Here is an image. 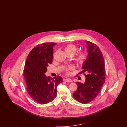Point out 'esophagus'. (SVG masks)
Wrapping results in <instances>:
<instances>
[{
    "label": "esophagus",
    "mask_w": 127,
    "mask_h": 127,
    "mask_svg": "<svg viewBox=\"0 0 127 127\" xmlns=\"http://www.w3.org/2000/svg\"><path fill=\"white\" fill-rule=\"evenodd\" d=\"M63 81H65V82H73V81L69 78H65L63 79Z\"/></svg>",
    "instance_id": "obj_1"
}]
</instances>
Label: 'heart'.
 <instances>
[{"label":"heart","instance_id":"obj_1","mask_svg":"<svg viewBox=\"0 0 127 127\" xmlns=\"http://www.w3.org/2000/svg\"><path fill=\"white\" fill-rule=\"evenodd\" d=\"M76 47L73 44H69L65 46L64 48V51L65 52V54H72L74 55L75 54L76 52ZM87 54L84 53L82 52L79 54L77 57L76 58V62L79 65H81L83 64L84 63L86 59H87ZM73 67L72 66H68L66 67L65 69V73L67 74H69V71L73 69Z\"/></svg>","mask_w":127,"mask_h":127}]
</instances>
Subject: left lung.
Returning <instances> with one entry per match:
<instances>
[{"label":"left lung","mask_w":127,"mask_h":127,"mask_svg":"<svg viewBox=\"0 0 127 127\" xmlns=\"http://www.w3.org/2000/svg\"><path fill=\"white\" fill-rule=\"evenodd\" d=\"M88 55L82 65L86 81L84 83L77 82L78 88L73 94L74 98L79 102L86 104L91 102L98 95L105 80V62L99 47L86 41Z\"/></svg>","instance_id":"8db88e82"}]
</instances>
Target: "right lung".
Listing matches in <instances>:
<instances>
[{"instance_id": "right-lung-1", "label": "right lung", "mask_w": 127, "mask_h": 127, "mask_svg": "<svg viewBox=\"0 0 127 127\" xmlns=\"http://www.w3.org/2000/svg\"><path fill=\"white\" fill-rule=\"evenodd\" d=\"M56 43H44L34 47L27 56L24 69V77L28 94L39 104H46L55 98L57 87L62 82L60 76L52 78L45 73L52 63L53 46Z\"/></svg>"}]
</instances>
